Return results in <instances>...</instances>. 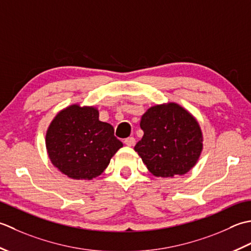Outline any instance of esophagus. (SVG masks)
I'll use <instances>...</instances> for the list:
<instances>
[{
  "mask_svg": "<svg viewBox=\"0 0 251 251\" xmlns=\"http://www.w3.org/2000/svg\"><path fill=\"white\" fill-rule=\"evenodd\" d=\"M125 144L126 146H133L135 144V139L134 137H127V139L125 140Z\"/></svg>",
  "mask_w": 251,
  "mask_h": 251,
  "instance_id": "esophagus-1",
  "label": "esophagus"
}]
</instances>
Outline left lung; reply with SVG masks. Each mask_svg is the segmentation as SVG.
Masks as SVG:
<instances>
[{"instance_id": "obj_1", "label": "left lung", "mask_w": 251, "mask_h": 251, "mask_svg": "<svg viewBox=\"0 0 251 251\" xmlns=\"http://www.w3.org/2000/svg\"><path fill=\"white\" fill-rule=\"evenodd\" d=\"M140 126L144 135L134 151L152 176H183L196 165L203 148L202 131L183 106L175 101L151 106Z\"/></svg>"}]
</instances>
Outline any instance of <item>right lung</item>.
Wrapping results in <instances>:
<instances>
[{
    "label": "right lung",
    "mask_w": 251,
    "mask_h": 251,
    "mask_svg": "<svg viewBox=\"0 0 251 251\" xmlns=\"http://www.w3.org/2000/svg\"><path fill=\"white\" fill-rule=\"evenodd\" d=\"M94 106L73 104L50 122L45 146L52 165L74 180L90 181L100 176L124 144L111 125L99 119Z\"/></svg>",
    "instance_id": "1"
}]
</instances>
